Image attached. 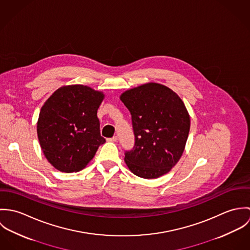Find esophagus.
<instances>
[{"mask_svg": "<svg viewBox=\"0 0 250 250\" xmlns=\"http://www.w3.org/2000/svg\"><path fill=\"white\" fill-rule=\"evenodd\" d=\"M107 141H108V142H116V141H117V137H116V136H113L112 138L107 139Z\"/></svg>", "mask_w": 250, "mask_h": 250, "instance_id": "1", "label": "esophagus"}]
</instances>
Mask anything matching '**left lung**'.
<instances>
[{"instance_id": "left-lung-1", "label": "left lung", "mask_w": 250, "mask_h": 250, "mask_svg": "<svg viewBox=\"0 0 250 250\" xmlns=\"http://www.w3.org/2000/svg\"><path fill=\"white\" fill-rule=\"evenodd\" d=\"M120 100L129 109L135 135L125 163L137 176L158 178L181 158L189 132V115L170 88L156 83L125 91Z\"/></svg>"}]
</instances>
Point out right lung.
<instances>
[{"label": "right lung", "instance_id": "1", "mask_svg": "<svg viewBox=\"0 0 250 250\" xmlns=\"http://www.w3.org/2000/svg\"><path fill=\"white\" fill-rule=\"evenodd\" d=\"M104 94L82 84L62 86L39 112L37 136L49 163L62 172H77L106 143L97 110Z\"/></svg>", "mask_w": 250, "mask_h": 250}]
</instances>
